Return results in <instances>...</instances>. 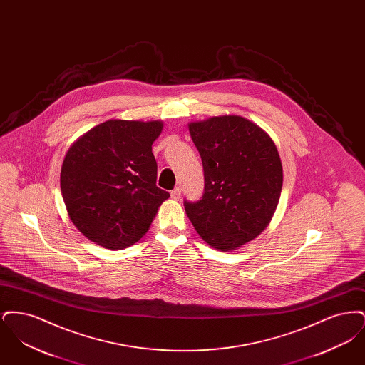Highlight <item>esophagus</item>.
Segmentation results:
<instances>
[{"mask_svg": "<svg viewBox=\"0 0 365 365\" xmlns=\"http://www.w3.org/2000/svg\"><path fill=\"white\" fill-rule=\"evenodd\" d=\"M171 198L175 200V201H178V200L180 198V189H179V187H176V189L171 191Z\"/></svg>", "mask_w": 365, "mask_h": 365, "instance_id": "esophagus-1", "label": "esophagus"}]
</instances>
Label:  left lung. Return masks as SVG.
I'll return each instance as SVG.
<instances>
[{
	"instance_id": "8db88e82",
	"label": "left lung",
	"mask_w": 365,
	"mask_h": 365,
	"mask_svg": "<svg viewBox=\"0 0 365 365\" xmlns=\"http://www.w3.org/2000/svg\"><path fill=\"white\" fill-rule=\"evenodd\" d=\"M200 152L205 187L185 209L209 246L228 252L255 240L278 207L283 170L271 137L241 116H213L189 124Z\"/></svg>"
}]
</instances>
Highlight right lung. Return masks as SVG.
<instances>
[{
  "label": "right lung",
  "mask_w": 365,
  "mask_h": 365,
  "mask_svg": "<svg viewBox=\"0 0 365 365\" xmlns=\"http://www.w3.org/2000/svg\"><path fill=\"white\" fill-rule=\"evenodd\" d=\"M163 122L108 120L72 143L60 186L75 227L106 249H124L148 232L170 197L156 186L152 145Z\"/></svg>",
  "instance_id": "right-lung-1"
}]
</instances>
